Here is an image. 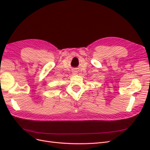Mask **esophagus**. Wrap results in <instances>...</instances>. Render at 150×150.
Wrapping results in <instances>:
<instances>
[{"label":"esophagus","mask_w":150,"mask_h":150,"mask_svg":"<svg viewBox=\"0 0 150 150\" xmlns=\"http://www.w3.org/2000/svg\"><path fill=\"white\" fill-rule=\"evenodd\" d=\"M72 73H73L74 74H76L77 73V71H72Z\"/></svg>","instance_id":"1"}]
</instances>
